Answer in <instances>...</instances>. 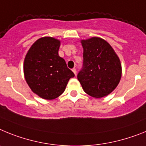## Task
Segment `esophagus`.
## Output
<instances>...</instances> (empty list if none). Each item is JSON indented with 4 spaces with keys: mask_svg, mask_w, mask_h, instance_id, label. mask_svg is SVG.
I'll list each match as a JSON object with an SVG mask.
<instances>
[{
    "mask_svg": "<svg viewBox=\"0 0 146 146\" xmlns=\"http://www.w3.org/2000/svg\"><path fill=\"white\" fill-rule=\"evenodd\" d=\"M72 71H73V73L76 76V68H73V69H72Z\"/></svg>",
    "mask_w": 146,
    "mask_h": 146,
    "instance_id": "obj_1",
    "label": "esophagus"
}]
</instances>
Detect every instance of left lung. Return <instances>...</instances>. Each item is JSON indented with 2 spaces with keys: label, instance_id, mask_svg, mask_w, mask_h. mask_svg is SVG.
<instances>
[{
  "label": "left lung",
  "instance_id": "1",
  "mask_svg": "<svg viewBox=\"0 0 146 146\" xmlns=\"http://www.w3.org/2000/svg\"><path fill=\"white\" fill-rule=\"evenodd\" d=\"M83 68L77 78L84 91L96 98L110 94L118 85L122 67L112 47L102 38L93 36L81 40Z\"/></svg>",
  "mask_w": 146,
  "mask_h": 146
}]
</instances>
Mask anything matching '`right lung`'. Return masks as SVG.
Returning a JSON list of instances; mask_svg holds the SVG:
<instances>
[{"label": "right lung", "mask_w": 146, "mask_h": 146, "mask_svg": "<svg viewBox=\"0 0 146 146\" xmlns=\"http://www.w3.org/2000/svg\"><path fill=\"white\" fill-rule=\"evenodd\" d=\"M60 40L50 36L38 39L24 59V76L34 93L43 99H55L62 94L74 73L59 56Z\"/></svg>", "instance_id": "add662e5"}]
</instances>
